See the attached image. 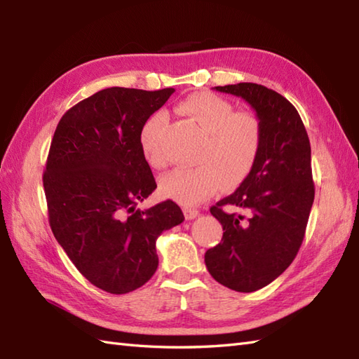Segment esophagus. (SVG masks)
Listing matches in <instances>:
<instances>
[{"instance_id":"esophagus-1","label":"esophagus","mask_w":359,"mask_h":359,"mask_svg":"<svg viewBox=\"0 0 359 359\" xmlns=\"http://www.w3.org/2000/svg\"><path fill=\"white\" fill-rule=\"evenodd\" d=\"M184 215H185V217L188 220H193V219H196L197 216H199L201 212L197 211V210H194V208H191V207H184Z\"/></svg>"}]
</instances>
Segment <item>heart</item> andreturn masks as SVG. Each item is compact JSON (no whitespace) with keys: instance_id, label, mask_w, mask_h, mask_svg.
<instances>
[{"instance_id":"b5f03b06","label":"heart","mask_w":359,"mask_h":359,"mask_svg":"<svg viewBox=\"0 0 359 359\" xmlns=\"http://www.w3.org/2000/svg\"><path fill=\"white\" fill-rule=\"evenodd\" d=\"M182 116L196 121L205 133L196 166L177 168L160 179V191L184 205L208 199L222 187H236L248 177L261 149V125L250 112H233V106L211 93H197L177 106ZM163 112H156L140 129V147L147 162L162 170L168 165L162 148Z\"/></svg>"}]
</instances>
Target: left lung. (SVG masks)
I'll return each mask as SVG.
<instances>
[{"label":"left lung","instance_id":"8db88e82","mask_svg":"<svg viewBox=\"0 0 359 359\" xmlns=\"http://www.w3.org/2000/svg\"><path fill=\"white\" fill-rule=\"evenodd\" d=\"M245 100L261 125V149L239 188L211 207L224 226L222 242L205 253L219 284L250 293L269 285L293 262L315 199L310 140L294 106L256 83L216 86ZM231 204L246 212L225 213Z\"/></svg>","mask_w":359,"mask_h":359}]
</instances>
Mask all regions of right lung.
Segmentation results:
<instances>
[{"mask_svg":"<svg viewBox=\"0 0 359 359\" xmlns=\"http://www.w3.org/2000/svg\"><path fill=\"white\" fill-rule=\"evenodd\" d=\"M174 88H108L67 111L53 134L43 185L49 224L90 284L123 294L158 266L156 241L184 222L177 203L137 208L157 188L140 129Z\"/></svg>","mask_w":359,"mask_h":359,"instance_id":"right-lung-1","label":"right lung"}]
</instances>
